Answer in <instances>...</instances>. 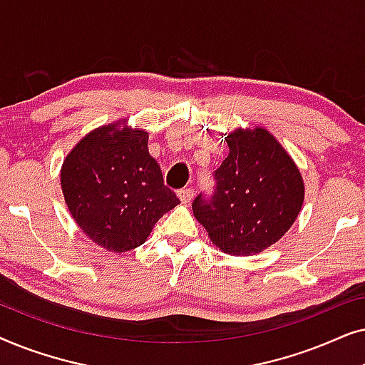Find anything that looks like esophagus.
<instances>
[{
    "label": "esophagus",
    "mask_w": 365,
    "mask_h": 365,
    "mask_svg": "<svg viewBox=\"0 0 365 365\" xmlns=\"http://www.w3.org/2000/svg\"><path fill=\"white\" fill-rule=\"evenodd\" d=\"M192 196H194V189L191 187H184L181 191H178V197L182 204H187L192 199Z\"/></svg>",
    "instance_id": "esophagus-1"
}]
</instances>
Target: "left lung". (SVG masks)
Instances as JSON below:
<instances>
[{"mask_svg":"<svg viewBox=\"0 0 365 365\" xmlns=\"http://www.w3.org/2000/svg\"><path fill=\"white\" fill-rule=\"evenodd\" d=\"M229 154L216 171L211 201L197 196L194 217L214 246L229 256H254L276 244L301 212L304 179L267 129L237 128L226 136Z\"/></svg>","mask_w":365,"mask_h":365,"instance_id":"left-lung-1","label":"left lung"}]
</instances>
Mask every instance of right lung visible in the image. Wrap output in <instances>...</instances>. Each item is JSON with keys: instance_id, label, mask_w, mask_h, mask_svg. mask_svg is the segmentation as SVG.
<instances>
[{"instance_id": "add662e5", "label": "right lung", "mask_w": 365, "mask_h": 365, "mask_svg": "<svg viewBox=\"0 0 365 365\" xmlns=\"http://www.w3.org/2000/svg\"><path fill=\"white\" fill-rule=\"evenodd\" d=\"M148 139V131L118 119L89 131L63 161L64 202L79 229L106 251L141 246L159 217L179 204Z\"/></svg>"}]
</instances>
